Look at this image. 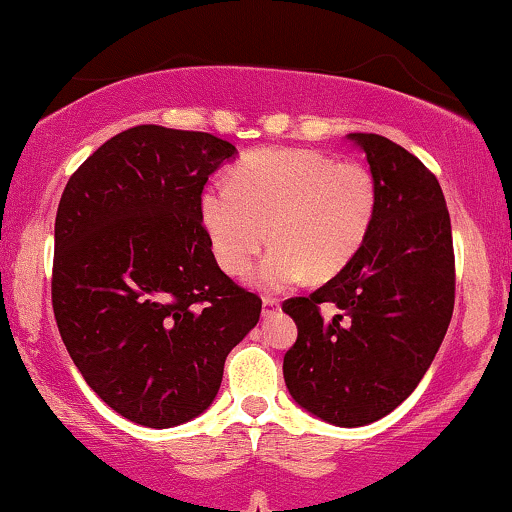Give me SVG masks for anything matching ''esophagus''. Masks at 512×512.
<instances>
[{
    "label": "esophagus",
    "instance_id": "esophagus-1",
    "mask_svg": "<svg viewBox=\"0 0 512 512\" xmlns=\"http://www.w3.org/2000/svg\"><path fill=\"white\" fill-rule=\"evenodd\" d=\"M276 309H278V300H276V297H264V300H262V316L274 314Z\"/></svg>",
    "mask_w": 512,
    "mask_h": 512
}]
</instances>
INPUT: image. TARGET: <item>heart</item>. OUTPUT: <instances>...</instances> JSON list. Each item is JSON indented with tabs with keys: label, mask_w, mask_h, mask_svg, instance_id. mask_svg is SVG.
<instances>
[{
	"label": "heart",
	"mask_w": 512,
	"mask_h": 512,
	"mask_svg": "<svg viewBox=\"0 0 512 512\" xmlns=\"http://www.w3.org/2000/svg\"><path fill=\"white\" fill-rule=\"evenodd\" d=\"M375 215L373 172L316 148L245 155L231 184H212L200 196V224L226 274H248L271 234L276 245L255 274L269 293L307 276H338L364 248Z\"/></svg>",
	"instance_id": "1"
}]
</instances>
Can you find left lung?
<instances>
[{"label": "left lung", "mask_w": 512, "mask_h": 512, "mask_svg": "<svg viewBox=\"0 0 512 512\" xmlns=\"http://www.w3.org/2000/svg\"><path fill=\"white\" fill-rule=\"evenodd\" d=\"M378 184V215L359 255L309 297L283 302L297 340L283 357L304 411L361 428L416 390L454 312V241L442 186L416 155L380 137L347 134ZM333 303L323 322L320 304Z\"/></svg>", "instance_id": "8db88e82"}]
</instances>
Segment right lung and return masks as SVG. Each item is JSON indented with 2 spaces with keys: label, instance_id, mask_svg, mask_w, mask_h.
I'll use <instances>...</instances> for the list:
<instances>
[{
  "label": "right lung",
  "instance_id": "add662e5",
  "mask_svg": "<svg viewBox=\"0 0 512 512\" xmlns=\"http://www.w3.org/2000/svg\"><path fill=\"white\" fill-rule=\"evenodd\" d=\"M236 153L208 132L139 125L96 148L58 203V331L87 385L137 425L200 416L260 321L262 300L217 267L200 224L205 181Z\"/></svg>",
  "mask_w": 512,
  "mask_h": 512
}]
</instances>
